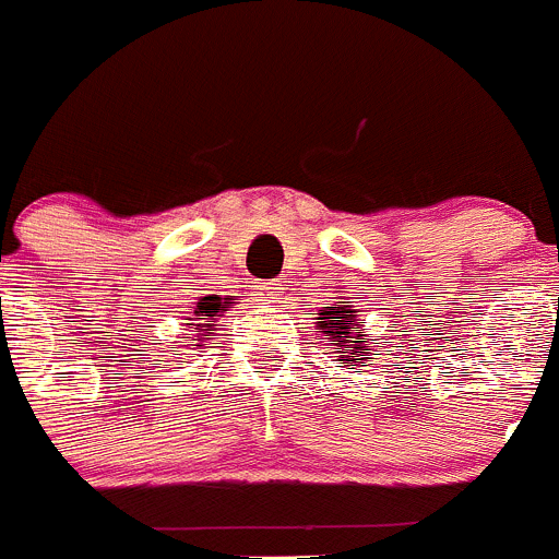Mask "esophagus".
Here are the masks:
<instances>
[{
    "label": "esophagus",
    "instance_id": "1",
    "mask_svg": "<svg viewBox=\"0 0 559 559\" xmlns=\"http://www.w3.org/2000/svg\"><path fill=\"white\" fill-rule=\"evenodd\" d=\"M257 296H260L263 302H276V299L283 296V288H280V283H260L257 285Z\"/></svg>",
    "mask_w": 559,
    "mask_h": 559
}]
</instances>
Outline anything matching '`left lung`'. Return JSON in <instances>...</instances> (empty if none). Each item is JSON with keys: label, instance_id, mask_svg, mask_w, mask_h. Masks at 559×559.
Masks as SVG:
<instances>
[{"label": "left lung", "instance_id": "obj_1", "mask_svg": "<svg viewBox=\"0 0 559 559\" xmlns=\"http://www.w3.org/2000/svg\"><path fill=\"white\" fill-rule=\"evenodd\" d=\"M316 319H319V322H316V335L330 338V347H333L335 358L344 360L347 367L367 364L364 349H367V344H372L374 338H360L364 322L358 319V310H355L353 305L338 302L333 305V308H324L322 313H316Z\"/></svg>", "mask_w": 559, "mask_h": 559}]
</instances>
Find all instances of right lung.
<instances>
[{
	"instance_id": "1",
	"label": "right lung",
	"mask_w": 559,
	"mask_h": 559,
	"mask_svg": "<svg viewBox=\"0 0 559 559\" xmlns=\"http://www.w3.org/2000/svg\"><path fill=\"white\" fill-rule=\"evenodd\" d=\"M229 299H221L218 294H210V296H201L199 302H195V310L190 316V330L185 333L187 341H181V349H201L204 347V335L210 330H215V319L229 308ZM173 353H179V349H173ZM190 355V353H185Z\"/></svg>"
}]
</instances>
